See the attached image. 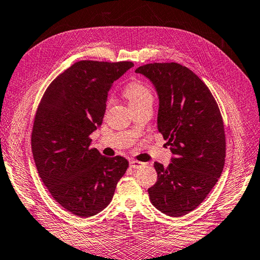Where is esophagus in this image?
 <instances>
[{"label":"esophagus","mask_w":260,"mask_h":260,"mask_svg":"<svg viewBox=\"0 0 260 260\" xmlns=\"http://www.w3.org/2000/svg\"><path fill=\"white\" fill-rule=\"evenodd\" d=\"M129 166H131V168H133V169H139V168L145 166V164H143V162H141V161H137V160H131Z\"/></svg>","instance_id":"esophagus-1"}]
</instances>
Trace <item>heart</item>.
I'll list each match as a JSON object with an SVG mask.
<instances>
[{
  "mask_svg": "<svg viewBox=\"0 0 260 260\" xmlns=\"http://www.w3.org/2000/svg\"><path fill=\"white\" fill-rule=\"evenodd\" d=\"M124 95L128 100L131 107L153 103V94H152L150 88L140 81H133V82L126 84L124 88ZM110 104L111 100H108L107 106H110Z\"/></svg>",
  "mask_w": 260,
  "mask_h": 260,
  "instance_id": "obj_1",
  "label": "heart"
}]
</instances>
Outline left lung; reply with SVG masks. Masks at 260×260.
<instances>
[{
	"instance_id": "1",
	"label": "left lung",
	"mask_w": 260,
	"mask_h": 260,
	"mask_svg": "<svg viewBox=\"0 0 260 260\" xmlns=\"http://www.w3.org/2000/svg\"><path fill=\"white\" fill-rule=\"evenodd\" d=\"M159 95L157 129L170 146L171 164L155 162V184L147 189L157 210L174 217L201 204L221 177L225 134L218 106L206 84L186 66L151 63L137 68Z\"/></svg>"
}]
</instances>
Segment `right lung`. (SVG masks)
<instances>
[{
  "label": "right lung",
  "mask_w": 260,
  "mask_h": 260,
  "mask_svg": "<svg viewBox=\"0 0 260 260\" xmlns=\"http://www.w3.org/2000/svg\"><path fill=\"white\" fill-rule=\"evenodd\" d=\"M134 64L80 60L48 85L35 116L31 149L39 177L58 204L89 217L109 205L128 168L91 147L103 124L108 91Z\"/></svg>",
  "instance_id": "add662e5"
}]
</instances>
